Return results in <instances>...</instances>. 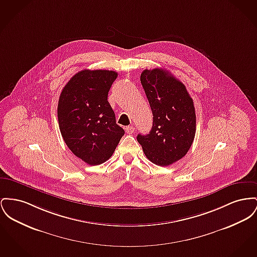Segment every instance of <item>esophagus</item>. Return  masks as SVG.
<instances>
[{"instance_id": "34e87169", "label": "esophagus", "mask_w": 257, "mask_h": 257, "mask_svg": "<svg viewBox=\"0 0 257 257\" xmlns=\"http://www.w3.org/2000/svg\"><path fill=\"white\" fill-rule=\"evenodd\" d=\"M125 131H126L127 134H133V133L135 132V127H133V126H127V127L125 128Z\"/></svg>"}]
</instances>
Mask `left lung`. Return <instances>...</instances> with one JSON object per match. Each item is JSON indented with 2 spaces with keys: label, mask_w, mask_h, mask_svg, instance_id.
Returning a JSON list of instances; mask_svg holds the SVG:
<instances>
[{
  "label": "left lung",
  "mask_w": 257,
  "mask_h": 257,
  "mask_svg": "<svg viewBox=\"0 0 257 257\" xmlns=\"http://www.w3.org/2000/svg\"><path fill=\"white\" fill-rule=\"evenodd\" d=\"M141 83L151 107L153 123L150 134H139L137 140L152 163L169 166L181 159L194 141L193 100L184 84L167 70H145Z\"/></svg>",
  "instance_id": "1"
}]
</instances>
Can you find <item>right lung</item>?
Instances as JSON below:
<instances>
[{"label":"right lung","mask_w":257,"mask_h":257,"mask_svg":"<svg viewBox=\"0 0 257 257\" xmlns=\"http://www.w3.org/2000/svg\"><path fill=\"white\" fill-rule=\"evenodd\" d=\"M116 77L113 71L82 70L61 92L57 107L61 135L71 151L88 165L106 162L124 135L107 101Z\"/></svg>","instance_id":"add662e5"}]
</instances>
